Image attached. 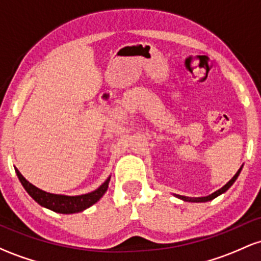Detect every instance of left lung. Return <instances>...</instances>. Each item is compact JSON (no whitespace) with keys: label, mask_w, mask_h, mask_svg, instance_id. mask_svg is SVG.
<instances>
[{"label":"left lung","mask_w":261,"mask_h":261,"mask_svg":"<svg viewBox=\"0 0 261 261\" xmlns=\"http://www.w3.org/2000/svg\"><path fill=\"white\" fill-rule=\"evenodd\" d=\"M242 168H243V166L242 167L239 168V170H238V172L234 174L233 176V178L230 179V181H229L227 185H224L223 186L222 188H220V190H218V191H216L214 192V193H212V194H210V196H205V197H196V198H194V197H186V196H179V194H174V196L177 197V198H179V199H182V200H185V202H194V203H202V202H208V200H212V199H214L216 198V197H218V196H220V194H223L224 193V192H227L229 188L231 187V185H233L234 182H236V179L238 178V176H239V173H240V171H242Z\"/></svg>","instance_id":"1"}]
</instances>
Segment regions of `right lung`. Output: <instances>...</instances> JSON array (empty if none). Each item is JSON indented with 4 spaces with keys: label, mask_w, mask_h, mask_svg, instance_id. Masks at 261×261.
Masks as SVG:
<instances>
[{
    "label": "right lung",
    "mask_w": 261,
    "mask_h": 261,
    "mask_svg": "<svg viewBox=\"0 0 261 261\" xmlns=\"http://www.w3.org/2000/svg\"><path fill=\"white\" fill-rule=\"evenodd\" d=\"M14 171H16L17 177H18L19 182L22 183L24 190L27 191V193L30 194L39 205L62 214L79 213V212L85 211L87 208L95 204V203L104 196L105 192L108 191L109 182H110L111 177L109 176L107 181L102 183L99 188H96L95 191L90 192V193L80 194V196H65V194H54L49 193V192L39 190L36 186H33L32 183L28 182L16 167H14Z\"/></svg>",
    "instance_id": "obj_1"
}]
</instances>
